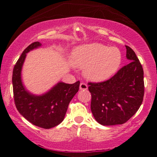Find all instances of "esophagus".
Returning <instances> with one entry per match:
<instances>
[{"label": "esophagus", "instance_id": "34e87169", "mask_svg": "<svg viewBox=\"0 0 157 157\" xmlns=\"http://www.w3.org/2000/svg\"><path fill=\"white\" fill-rule=\"evenodd\" d=\"M88 89L87 84L85 83V82H81L80 84V90H86Z\"/></svg>", "mask_w": 157, "mask_h": 157}]
</instances>
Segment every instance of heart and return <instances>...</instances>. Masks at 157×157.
<instances>
[{"mask_svg":"<svg viewBox=\"0 0 157 157\" xmlns=\"http://www.w3.org/2000/svg\"><path fill=\"white\" fill-rule=\"evenodd\" d=\"M71 60L75 67L84 68L85 76L89 80L102 81L117 71L122 55L117 48L94 43L75 48Z\"/></svg>","mask_w":157,"mask_h":157,"instance_id":"b5f03b06","label":"heart"}]
</instances>
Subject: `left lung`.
I'll use <instances>...</instances> for the list:
<instances>
[{
  "mask_svg": "<svg viewBox=\"0 0 157 157\" xmlns=\"http://www.w3.org/2000/svg\"><path fill=\"white\" fill-rule=\"evenodd\" d=\"M125 47L128 64L109 80L88 83L91 94V112L102 125L125 123L136 113L143 101V68L134 50Z\"/></svg>",
  "mask_w": 157,
  "mask_h": 157,
  "instance_id": "left-lung-1",
  "label": "left lung"
}]
</instances>
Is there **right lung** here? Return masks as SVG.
I'll return each mask as SVG.
<instances>
[{"mask_svg": "<svg viewBox=\"0 0 157 157\" xmlns=\"http://www.w3.org/2000/svg\"><path fill=\"white\" fill-rule=\"evenodd\" d=\"M40 46V43L35 42L25 48L14 66L12 86L14 101L19 113L33 125L48 129L63 120L69 102L78 91L80 81L73 84L58 82L48 92L41 96L28 92L21 81V68L26 53Z\"/></svg>", "mask_w": 157, "mask_h": 157, "instance_id": "obj_1", "label": "right lung"}]
</instances>
